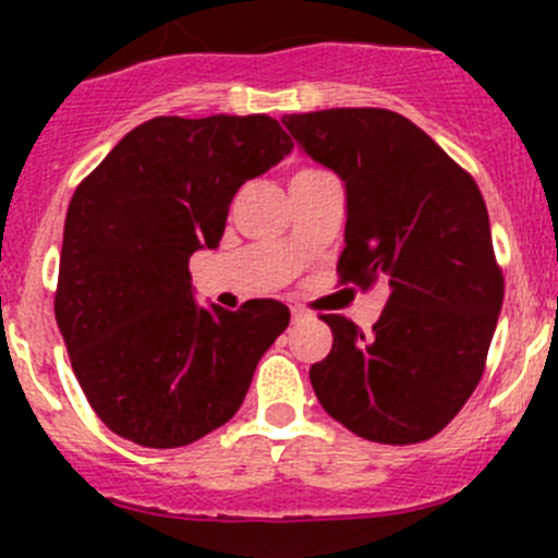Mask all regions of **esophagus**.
Masks as SVG:
<instances>
[{
  "instance_id": "34e87169",
  "label": "esophagus",
  "mask_w": 558,
  "mask_h": 558,
  "mask_svg": "<svg viewBox=\"0 0 558 558\" xmlns=\"http://www.w3.org/2000/svg\"><path fill=\"white\" fill-rule=\"evenodd\" d=\"M307 318H311V313L300 311V307H291V320H294V324H300V320H307Z\"/></svg>"
}]
</instances>
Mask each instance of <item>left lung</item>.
I'll list each match as a JSON object with an SVG mask.
<instances>
[{
  "instance_id": "8db88e82",
  "label": "left lung",
  "mask_w": 558,
  "mask_h": 558,
  "mask_svg": "<svg viewBox=\"0 0 558 558\" xmlns=\"http://www.w3.org/2000/svg\"><path fill=\"white\" fill-rule=\"evenodd\" d=\"M283 123L345 183L340 283L388 286L369 335L345 315H320L331 351L311 367L315 397L364 440H429L481 384L502 311L505 278L481 189L399 112L331 107Z\"/></svg>"
}]
</instances>
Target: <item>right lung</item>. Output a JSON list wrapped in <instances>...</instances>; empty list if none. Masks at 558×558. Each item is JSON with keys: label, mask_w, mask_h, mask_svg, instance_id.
<instances>
[{"label": "right lung", "mask_w": 558, "mask_h": 558, "mask_svg": "<svg viewBox=\"0 0 558 558\" xmlns=\"http://www.w3.org/2000/svg\"><path fill=\"white\" fill-rule=\"evenodd\" d=\"M269 116H159L75 189L56 324L94 413L145 448H180L227 424L289 307H199L189 258L218 247L245 180L291 154Z\"/></svg>", "instance_id": "add662e5"}]
</instances>
